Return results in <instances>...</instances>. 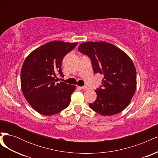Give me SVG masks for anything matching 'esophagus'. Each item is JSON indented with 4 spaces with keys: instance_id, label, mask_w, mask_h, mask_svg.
<instances>
[{
    "instance_id": "esophagus-1",
    "label": "esophagus",
    "mask_w": 158,
    "mask_h": 158,
    "mask_svg": "<svg viewBox=\"0 0 158 158\" xmlns=\"http://www.w3.org/2000/svg\"><path fill=\"white\" fill-rule=\"evenodd\" d=\"M81 88H82V89H85V90H87L89 89V88L88 86H86V85H84V86L81 87Z\"/></svg>"
}]
</instances>
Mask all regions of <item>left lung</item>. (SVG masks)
I'll return each instance as SVG.
<instances>
[{
  "label": "left lung",
  "instance_id": "8db88e82",
  "mask_svg": "<svg viewBox=\"0 0 158 158\" xmlns=\"http://www.w3.org/2000/svg\"><path fill=\"white\" fill-rule=\"evenodd\" d=\"M78 51L91 60L95 74H103L102 85L95 92V101L89 107L104 116L123 111L130 103L136 91L135 66L125 52L109 43L85 42Z\"/></svg>",
  "mask_w": 158,
  "mask_h": 158
}]
</instances>
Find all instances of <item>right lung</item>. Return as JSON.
Returning <instances> with one entry per match:
<instances>
[{
	"mask_svg": "<svg viewBox=\"0 0 158 158\" xmlns=\"http://www.w3.org/2000/svg\"><path fill=\"white\" fill-rule=\"evenodd\" d=\"M78 43L55 41L42 45L27 56L21 70V87L27 102L44 115H53L67 107L75 85L56 82L65 55Z\"/></svg>",
	"mask_w": 158,
	"mask_h": 158,
	"instance_id": "right-lung-1",
	"label": "right lung"
}]
</instances>
